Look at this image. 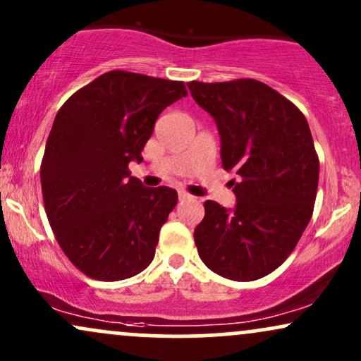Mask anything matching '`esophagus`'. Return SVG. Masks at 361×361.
Segmentation results:
<instances>
[{
	"instance_id": "34e87169",
	"label": "esophagus",
	"mask_w": 361,
	"mask_h": 361,
	"mask_svg": "<svg viewBox=\"0 0 361 361\" xmlns=\"http://www.w3.org/2000/svg\"><path fill=\"white\" fill-rule=\"evenodd\" d=\"M185 199H192V196L188 192H184V190H179V201H185Z\"/></svg>"
}]
</instances>
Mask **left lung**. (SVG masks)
Returning <instances> with one entry per match:
<instances>
[{
	"label": "left lung",
	"instance_id": "obj_1",
	"mask_svg": "<svg viewBox=\"0 0 361 361\" xmlns=\"http://www.w3.org/2000/svg\"><path fill=\"white\" fill-rule=\"evenodd\" d=\"M213 116L236 204L204 202L194 230L197 253L224 279L250 282L283 264L314 209L319 160L307 120L295 104L255 79L188 84Z\"/></svg>",
	"mask_w": 361,
	"mask_h": 361
}]
</instances>
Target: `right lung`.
I'll return each mask as SVG.
<instances>
[{
	"label": "right lung",
	"mask_w": 361,
	"mask_h": 361,
	"mask_svg": "<svg viewBox=\"0 0 361 361\" xmlns=\"http://www.w3.org/2000/svg\"><path fill=\"white\" fill-rule=\"evenodd\" d=\"M188 96L184 82L111 71L79 89L55 116L40 167L50 226L87 277L114 282L152 264L177 204L171 188L130 176L159 114Z\"/></svg>",
	"instance_id": "obj_1"
}]
</instances>
